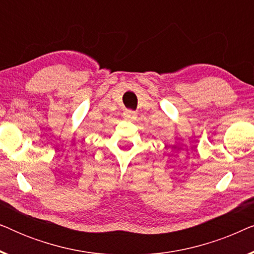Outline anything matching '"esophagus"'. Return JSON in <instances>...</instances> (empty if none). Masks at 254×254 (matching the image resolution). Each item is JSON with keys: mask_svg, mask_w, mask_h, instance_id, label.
<instances>
[{"mask_svg": "<svg viewBox=\"0 0 254 254\" xmlns=\"http://www.w3.org/2000/svg\"><path fill=\"white\" fill-rule=\"evenodd\" d=\"M124 118L126 120H134V119H136V113H135L134 111L126 110L124 112Z\"/></svg>", "mask_w": 254, "mask_h": 254, "instance_id": "34e87169", "label": "esophagus"}]
</instances>
